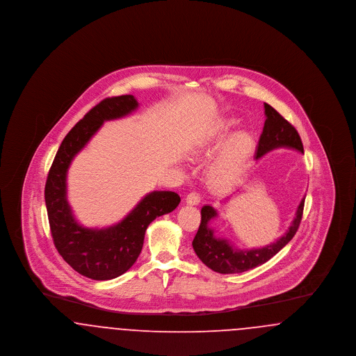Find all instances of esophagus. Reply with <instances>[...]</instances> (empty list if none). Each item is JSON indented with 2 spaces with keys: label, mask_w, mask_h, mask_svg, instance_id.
I'll list each match as a JSON object with an SVG mask.
<instances>
[{
  "label": "esophagus",
  "mask_w": 356,
  "mask_h": 356,
  "mask_svg": "<svg viewBox=\"0 0 356 356\" xmlns=\"http://www.w3.org/2000/svg\"><path fill=\"white\" fill-rule=\"evenodd\" d=\"M200 200H202V197L196 192L188 193V196L186 197V204H189V205H197V204L200 203Z\"/></svg>",
  "instance_id": "34e87169"
}]
</instances>
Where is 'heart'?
<instances>
[{"label":"heart","instance_id":"obj_1","mask_svg":"<svg viewBox=\"0 0 356 356\" xmlns=\"http://www.w3.org/2000/svg\"><path fill=\"white\" fill-rule=\"evenodd\" d=\"M236 125L235 119L221 120L211 136L195 149L196 154H204L220 148L207 168V180L215 188L222 189L234 186L254 157L256 151L254 136L247 131L235 134Z\"/></svg>","mask_w":356,"mask_h":356}]
</instances>
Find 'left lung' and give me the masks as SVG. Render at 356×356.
Here are the masks:
<instances>
[{"label":"left lung","mask_w":356,"mask_h":356,"mask_svg":"<svg viewBox=\"0 0 356 356\" xmlns=\"http://www.w3.org/2000/svg\"><path fill=\"white\" fill-rule=\"evenodd\" d=\"M264 113L267 119L254 153L256 159L263 157L266 153L271 152L276 148H291L305 153L300 136L287 120L268 104H264ZM303 208L305 197L299 204L287 232L275 243L263 248L244 251L236 250L232 244H229L227 238H220L215 235V229L209 227V222L218 218V211L211 205H204L202 208V222L192 241L193 250L199 259L212 271L219 273H240L252 270L268 261L292 240L302 221Z\"/></svg>","instance_id":"left-lung-1"}]
</instances>
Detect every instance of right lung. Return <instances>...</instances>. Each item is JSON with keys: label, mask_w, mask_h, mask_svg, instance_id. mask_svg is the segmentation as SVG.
Instances as JSON below:
<instances>
[{"label": "right lung", "mask_w": 356, "mask_h": 356, "mask_svg": "<svg viewBox=\"0 0 356 356\" xmlns=\"http://www.w3.org/2000/svg\"><path fill=\"white\" fill-rule=\"evenodd\" d=\"M137 106L132 95L108 97L97 104L65 136L48 173L45 204L54 245L74 271L93 280H111L128 271L143 250L148 225L180 203L175 192L153 191L122 220L108 228H85L74 219L67 200V173L72 160L104 121L128 116Z\"/></svg>", "instance_id": "right-lung-1"}]
</instances>
